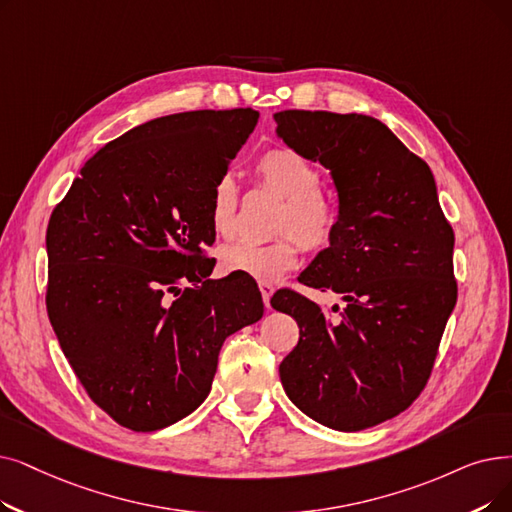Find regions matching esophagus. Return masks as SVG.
Wrapping results in <instances>:
<instances>
[{
  "instance_id": "obj_1",
  "label": "esophagus",
  "mask_w": 512,
  "mask_h": 512,
  "mask_svg": "<svg viewBox=\"0 0 512 512\" xmlns=\"http://www.w3.org/2000/svg\"><path fill=\"white\" fill-rule=\"evenodd\" d=\"M259 291H261V297H263L265 307L270 309V299H272V295H274V284H270V282H259Z\"/></svg>"
}]
</instances>
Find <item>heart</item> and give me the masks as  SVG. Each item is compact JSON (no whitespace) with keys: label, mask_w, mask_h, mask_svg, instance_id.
I'll list each match as a JSON object with an SVG mask.
<instances>
[{"label":"heart","mask_w":512,"mask_h":512,"mask_svg":"<svg viewBox=\"0 0 512 512\" xmlns=\"http://www.w3.org/2000/svg\"><path fill=\"white\" fill-rule=\"evenodd\" d=\"M261 182L284 198L278 232L288 234L268 244L232 242L219 249V268L261 282H274L295 268L299 242L307 251H322L339 228V207L320 188V171L291 148H274L257 163ZM238 190L230 175L219 177L211 198V226L219 236L236 230Z\"/></svg>","instance_id":"obj_1"}]
</instances>
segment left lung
I'll use <instances>...</instances> for the list:
<instances>
[{"instance_id": "obj_1", "label": "left lung", "mask_w": 512, "mask_h": 512, "mask_svg": "<svg viewBox=\"0 0 512 512\" xmlns=\"http://www.w3.org/2000/svg\"><path fill=\"white\" fill-rule=\"evenodd\" d=\"M274 119L276 136L326 167L339 196L337 234L299 282L345 303L326 314L291 291L272 297L301 335L280 381L320 425L362 431L404 412L427 385L458 295L454 232L429 165L383 121L326 110Z\"/></svg>"}]
</instances>
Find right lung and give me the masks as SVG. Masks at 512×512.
I'll list each match as a JSON object with an SVG mask.
<instances>
[{
    "mask_svg": "<svg viewBox=\"0 0 512 512\" xmlns=\"http://www.w3.org/2000/svg\"><path fill=\"white\" fill-rule=\"evenodd\" d=\"M251 108L190 110L125 131L87 161L46 234L48 316L87 395L159 431L201 406L232 332L263 316L251 282L209 278L211 198Z\"/></svg>",
    "mask_w": 512,
    "mask_h": 512,
    "instance_id": "add662e5",
    "label": "right lung"
}]
</instances>
